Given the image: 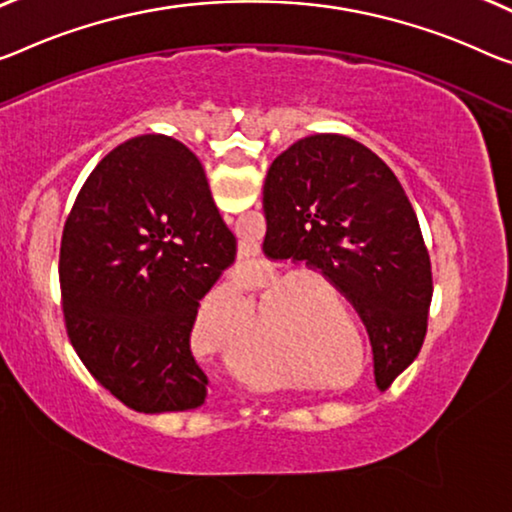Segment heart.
I'll use <instances>...</instances> for the list:
<instances>
[{
  "mask_svg": "<svg viewBox=\"0 0 512 512\" xmlns=\"http://www.w3.org/2000/svg\"><path fill=\"white\" fill-rule=\"evenodd\" d=\"M279 279L277 277H270L267 281H261L258 286H265V288H272L274 283H277ZM306 279H293L290 283H286V286L274 290V293L267 297L265 302V311H274V318L283 316V313L290 311V306H283V302L288 300L290 295H295L297 290H300L304 286ZM215 304H226V306H238V309H247L249 306V300H247V293L245 288L240 286V283H235V286H229L226 290H222V293L210 297V300H206L201 304L199 313H196V334L203 336V332H206L208 327V318H210V309ZM261 382L265 384V387H288V380L286 377H267V375H261Z\"/></svg>",
  "mask_w": 512,
  "mask_h": 512,
  "instance_id": "b5f03b06",
  "label": "heart"
}]
</instances>
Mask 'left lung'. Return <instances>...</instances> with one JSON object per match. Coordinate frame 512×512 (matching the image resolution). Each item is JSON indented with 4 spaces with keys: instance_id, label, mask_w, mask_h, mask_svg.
<instances>
[{
    "instance_id": "left-lung-1",
    "label": "left lung",
    "mask_w": 512,
    "mask_h": 512,
    "mask_svg": "<svg viewBox=\"0 0 512 512\" xmlns=\"http://www.w3.org/2000/svg\"><path fill=\"white\" fill-rule=\"evenodd\" d=\"M270 261H306L341 290L373 345L377 387L419 355L432 300L419 219L393 171L343 135L295 141L263 187Z\"/></svg>"
}]
</instances>
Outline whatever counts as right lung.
Listing matches in <instances>:
<instances>
[{
	"instance_id": "add662e5",
	"label": "right lung",
	"mask_w": 512,
	"mask_h": 512,
	"mask_svg": "<svg viewBox=\"0 0 512 512\" xmlns=\"http://www.w3.org/2000/svg\"><path fill=\"white\" fill-rule=\"evenodd\" d=\"M233 261L199 157L164 135L125 141L86 178L61 235L70 343L130 410H194L208 387L194 320Z\"/></svg>"
}]
</instances>
